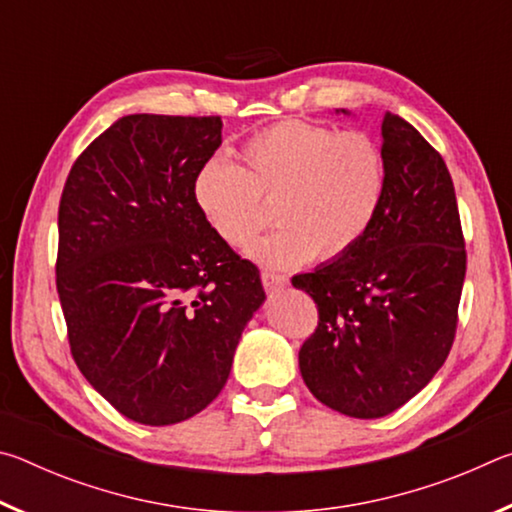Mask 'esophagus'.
I'll use <instances>...</instances> for the list:
<instances>
[{
    "label": "esophagus",
    "mask_w": 512,
    "mask_h": 512,
    "mask_svg": "<svg viewBox=\"0 0 512 512\" xmlns=\"http://www.w3.org/2000/svg\"><path fill=\"white\" fill-rule=\"evenodd\" d=\"M262 284H264V289L268 291V293H273V291H280V289H284L289 284V280L284 275H275V273H268V271H262Z\"/></svg>",
    "instance_id": "34e87169"
}]
</instances>
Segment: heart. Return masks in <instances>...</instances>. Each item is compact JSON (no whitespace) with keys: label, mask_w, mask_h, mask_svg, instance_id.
Returning a JSON list of instances; mask_svg holds the SVG:
<instances>
[{"label":"heart","mask_w":512,"mask_h":512,"mask_svg":"<svg viewBox=\"0 0 512 512\" xmlns=\"http://www.w3.org/2000/svg\"><path fill=\"white\" fill-rule=\"evenodd\" d=\"M241 167L207 160L194 180V201L216 237L244 248L275 203L280 228L248 255L271 268L339 259L359 244L386 194V158L375 137L289 119L241 146Z\"/></svg>","instance_id":"heart-1"}]
</instances>
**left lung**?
Listing matches in <instances>:
<instances>
[{"label":"left lung","instance_id":"8db88e82","mask_svg":"<svg viewBox=\"0 0 512 512\" xmlns=\"http://www.w3.org/2000/svg\"><path fill=\"white\" fill-rule=\"evenodd\" d=\"M381 151L386 194L370 230L350 253L291 280L318 307L298 354L302 379L318 402L361 420L400 409L443 366L467 262L440 153L391 112Z\"/></svg>","mask_w":512,"mask_h":512}]
</instances>
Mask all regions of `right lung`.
<instances>
[{
	"mask_svg": "<svg viewBox=\"0 0 512 512\" xmlns=\"http://www.w3.org/2000/svg\"><path fill=\"white\" fill-rule=\"evenodd\" d=\"M221 128V117H121L76 158L60 196L56 287L72 357L121 415L151 427L221 393L266 300L257 266L194 201Z\"/></svg>",
	"mask_w": 512,
	"mask_h": 512,
	"instance_id": "1",
	"label": "right lung"
}]
</instances>
